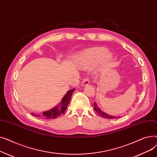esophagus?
<instances>
[{"instance_id":"esophagus-1","label":"esophagus","mask_w":157,"mask_h":157,"mask_svg":"<svg viewBox=\"0 0 157 157\" xmlns=\"http://www.w3.org/2000/svg\"><path fill=\"white\" fill-rule=\"evenodd\" d=\"M90 79L88 78H86L83 79V81H82V85H83V86H86V85L90 84Z\"/></svg>"}]
</instances>
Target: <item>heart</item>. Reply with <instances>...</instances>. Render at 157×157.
<instances>
[{
	"mask_svg": "<svg viewBox=\"0 0 157 157\" xmlns=\"http://www.w3.org/2000/svg\"><path fill=\"white\" fill-rule=\"evenodd\" d=\"M113 57L111 53L108 52L104 47H95L88 49L79 55V60L84 65H88L95 63L102 59L104 63L109 62Z\"/></svg>",
	"mask_w": 157,
	"mask_h": 157,
	"instance_id": "1",
	"label": "heart"
}]
</instances>
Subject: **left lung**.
Wrapping results in <instances>:
<instances>
[{"label": "left lung", "mask_w": 157, "mask_h": 157, "mask_svg": "<svg viewBox=\"0 0 157 157\" xmlns=\"http://www.w3.org/2000/svg\"><path fill=\"white\" fill-rule=\"evenodd\" d=\"M94 109H95V111H96V113H97L98 114H99V116H101V117H102V118H107V119H114V118H118V117L111 116V115L105 113L104 112H103V111L97 106V104L96 102H94Z\"/></svg>", "instance_id": "1"}]
</instances>
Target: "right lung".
<instances>
[{"instance_id": "1", "label": "right lung", "mask_w": 157, "mask_h": 157, "mask_svg": "<svg viewBox=\"0 0 157 157\" xmlns=\"http://www.w3.org/2000/svg\"><path fill=\"white\" fill-rule=\"evenodd\" d=\"M74 90H75V88H73L69 90V91L67 92V94H66L65 96L62 98L60 102L57 105H56V107H55V108H53V109L43 112L42 114H36L32 113V114L34 115L35 117L43 118L44 120H51V119L56 118L57 117H59L60 115L63 114L66 111V109H67V105L69 104L71 96L73 92H74Z\"/></svg>"}]
</instances>
